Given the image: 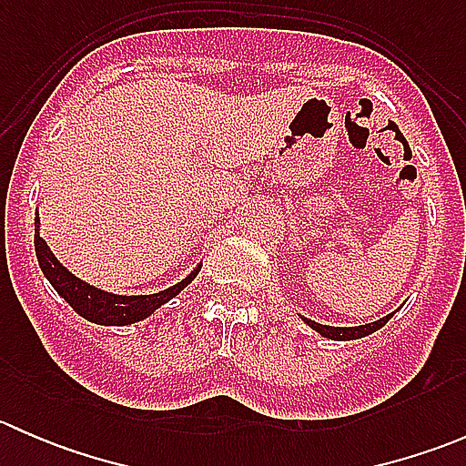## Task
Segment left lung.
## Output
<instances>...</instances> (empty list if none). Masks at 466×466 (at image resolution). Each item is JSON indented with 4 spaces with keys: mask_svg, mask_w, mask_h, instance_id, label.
<instances>
[{
    "mask_svg": "<svg viewBox=\"0 0 466 466\" xmlns=\"http://www.w3.org/2000/svg\"><path fill=\"white\" fill-rule=\"evenodd\" d=\"M392 318V313L385 318H380L377 322H370V324H360V327H327V324H320L316 320H309V318H302L304 322L309 324V327L313 329V331H318L320 336L329 338V340H356V338H363V336H370V333L379 331L380 327H383L385 322Z\"/></svg>",
    "mask_w": 466,
    "mask_h": 466,
    "instance_id": "obj_1",
    "label": "left lung"
}]
</instances>
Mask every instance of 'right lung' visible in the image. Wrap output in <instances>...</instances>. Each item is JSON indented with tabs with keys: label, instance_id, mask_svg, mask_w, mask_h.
I'll use <instances>...</instances> for the list:
<instances>
[{
	"label": "right lung",
	"instance_id": "right-lung-1",
	"mask_svg": "<svg viewBox=\"0 0 466 466\" xmlns=\"http://www.w3.org/2000/svg\"><path fill=\"white\" fill-rule=\"evenodd\" d=\"M35 257H37V263H40L42 272H45V277L56 289V293H58L60 298H63L65 302L78 313V316H83L89 322L106 324V327H126V324L144 320V318H148L150 313L157 311L162 304H167L168 299L176 298L185 286H189L200 270V266L194 268L185 279L153 295L107 293V290H101L96 289V286H89L87 281L78 279L76 275H72L63 263L56 259L54 252L49 250L45 238L40 237V218H37V216H35Z\"/></svg>",
	"mask_w": 466,
	"mask_h": 466
}]
</instances>
